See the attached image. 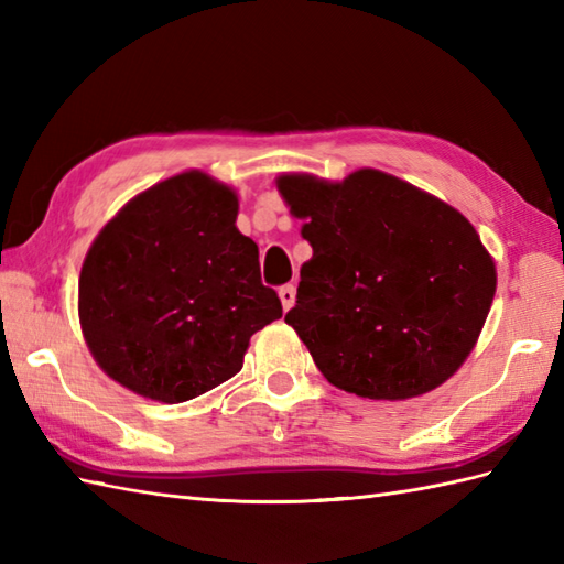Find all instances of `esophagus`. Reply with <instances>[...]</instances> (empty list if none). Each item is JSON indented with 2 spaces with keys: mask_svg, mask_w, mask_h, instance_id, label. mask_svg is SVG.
Listing matches in <instances>:
<instances>
[{
  "mask_svg": "<svg viewBox=\"0 0 564 564\" xmlns=\"http://www.w3.org/2000/svg\"><path fill=\"white\" fill-rule=\"evenodd\" d=\"M279 297H281V305L283 310H291L293 303H295V285H281L279 289Z\"/></svg>",
  "mask_w": 564,
  "mask_h": 564,
  "instance_id": "34e87169",
  "label": "esophagus"
}]
</instances>
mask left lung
<instances>
[{
    "instance_id": "1",
    "label": "left lung",
    "mask_w": 564,
    "mask_h": 564,
    "mask_svg": "<svg viewBox=\"0 0 564 564\" xmlns=\"http://www.w3.org/2000/svg\"><path fill=\"white\" fill-rule=\"evenodd\" d=\"M313 259L285 322L332 386L410 400L475 349L497 291L495 259L448 203L380 170L344 182L281 174Z\"/></svg>"
}]
</instances>
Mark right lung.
Returning a JSON list of instances; mask_svg holds the SVG:
<instances>
[{
  "label": "right lung",
  "instance_id": "obj_1",
  "mask_svg": "<svg viewBox=\"0 0 564 564\" xmlns=\"http://www.w3.org/2000/svg\"><path fill=\"white\" fill-rule=\"evenodd\" d=\"M235 188L191 170L130 198L79 273L94 361L142 398L176 404L230 380L251 334L283 315L259 247L237 230Z\"/></svg>",
  "mask_w": 564,
  "mask_h": 564
}]
</instances>
